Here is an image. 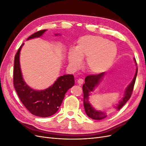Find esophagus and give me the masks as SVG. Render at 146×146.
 <instances>
[{"label": "esophagus", "mask_w": 146, "mask_h": 146, "mask_svg": "<svg viewBox=\"0 0 146 146\" xmlns=\"http://www.w3.org/2000/svg\"><path fill=\"white\" fill-rule=\"evenodd\" d=\"M77 83H78V84H79V85H81L83 83V80L82 78H79L78 80H77Z\"/></svg>", "instance_id": "obj_1"}]
</instances>
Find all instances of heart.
I'll return each mask as SVG.
<instances>
[{"mask_svg":"<svg viewBox=\"0 0 146 146\" xmlns=\"http://www.w3.org/2000/svg\"><path fill=\"white\" fill-rule=\"evenodd\" d=\"M117 54L115 43L100 36L85 35L79 38L75 50L68 54L69 65L77 69L82 59L86 58L85 66L92 74H100L111 67Z\"/></svg>","mask_w":146,"mask_h":146,"instance_id":"1","label":"heart"}]
</instances>
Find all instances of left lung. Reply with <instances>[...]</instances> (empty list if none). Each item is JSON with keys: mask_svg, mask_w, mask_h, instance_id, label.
Instances as JSON below:
<instances>
[{"mask_svg": "<svg viewBox=\"0 0 146 146\" xmlns=\"http://www.w3.org/2000/svg\"><path fill=\"white\" fill-rule=\"evenodd\" d=\"M135 61L136 64L135 59ZM137 72H138V69H136V71L133 80L131 81L130 85L126 88L123 98H122V100L119 102V104H117V107H115L116 110H120L123 106L130 99L132 94V91L133 90V88H134L135 83L136 81V78L137 76ZM105 72H102L99 74L90 75V76H88L87 77H86L85 79V83H84L82 88L83 92L84 108H85V112L88 115V116L92 119H94V120H101V119H103L105 117H107V114L106 113L96 110L91 105V104H90L89 101L90 93L91 92L93 91L96 88V87L98 86V85L100 82L101 80L103 78L104 76H105Z\"/></svg>", "mask_w": 146, "mask_h": 146, "instance_id": "1", "label": "left lung"}]
</instances>
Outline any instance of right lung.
<instances>
[{"label":"right lung","mask_w":146,"mask_h":146,"mask_svg":"<svg viewBox=\"0 0 146 146\" xmlns=\"http://www.w3.org/2000/svg\"><path fill=\"white\" fill-rule=\"evenodd\" d=\"M46 30H42L30 36L27 40L42 36ZM56 36L58 35H55ZM23 44L15 56L13 83L21 102L33 115L46 117L54 114L62 103L66 92L74 85L73 75L60 76L55 82L44 90H35L24 82L20 67L19 55Z\"/></svg>","instance_id":"1"}]
</instances>
